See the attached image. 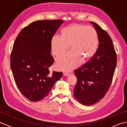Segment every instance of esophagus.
Listing matches in <instances>:
<instances>
[{
	"label": "esophagus",
	"instance_id": "obj_1",
	"mask_svg": "<svg viewBox=\"0 0 127 127\" xmlns=\"http://www.w3.org/2000/svg\"><path fill=\"white\" fill-rule=\"evenodd\" d=\"M69 75V73L68 72H63V75L64 76H68Z\"/></svg>",
	"mask_w": 127,
	"mask_h": 127
}]
</instances>
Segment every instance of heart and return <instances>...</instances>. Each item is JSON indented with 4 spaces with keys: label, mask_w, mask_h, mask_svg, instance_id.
Returning a JSON list of instances; mask_svg holds the SVG:
<instances>
[{
    "label": "heart",
    "mask_w": 127,
    "mask_h": 127,
    "mask_svg": "<svg viewBox=\"0 0 127 127\" xmlns=\"http://www.w3.org/2000/svg\"><path fill=\"white\" fill-rule=\"evenodd\" d=\"M51 51L59 56L68 50L71 51L56 59L57 68L68 71L79 66L82 59L92 57L98 46V34L94 28L81 24H73L62 31V36L55 35L51 41Z\"/></svg>",
    "instance_id": "1"
}]
</instances>
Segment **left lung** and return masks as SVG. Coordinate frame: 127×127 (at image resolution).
Instances as JSON below:
<instances>
[{"label":"left lung","instance_id":"1","mask_svg":"<svg viewBox=\"0 0 127 127\" xmlns=\"http://www.w3.org/2000/svg\"><path fill=\"white\" fill-rule=\"evenodd\" d=\"M90 23L98 34V48L90 61L74 71L77 80L74 96L87 106L96 103L107 93L117 64L116 53L109 35L97 23Z\"/></svg>","mask_w":127,"mask_h":127}]
</instances>
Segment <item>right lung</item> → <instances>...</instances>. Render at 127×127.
<instances>
[{
    "label": "right lung",
    "instance_id": "add662e5",
    "mask_svg": "<svg viewBox=\"0 0 127 127\" xmlns=\"http://www.w3.org/2000/svg\"><path fill=\"white\" fill-rule=\"evenodd\" d=\"M63 20H41L20 32L13 46L10 66L19 90L26 98L38 101L45 98L62 72H50L54 60L51 41Z\"/></svg>",
    "mask_w": 127,
    "mask_h": 127
}]
</instances>
